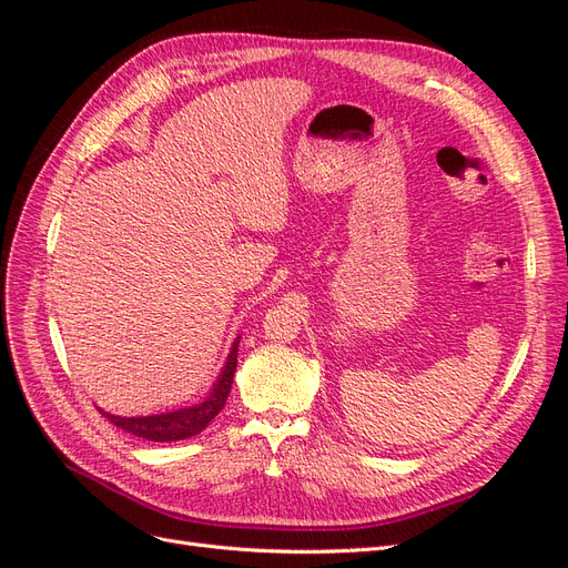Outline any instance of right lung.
<instances>
[{"label": "right lung", "instance_id": "1", "mask_svg": "<svg viewBox=\"0 0 568 568\" xmlns=\"http://www.w3.org/2000/svg\"><path fill=\"white\" fill-rule=\"evenodd\" d=\"M239 338H242V336L234 338L225 365H222L215 384L211 386L209 393H205V398L201 403H194L189 407L159 412V415H146V417H120V415H111V412L101 409V407H99V412L113 426L123 428V432H128L136 438L153 440V443H173V440H184V438H192V436L201 434L203 428L217 417V412L225 407V403H227V395L232 390L234 372H236Z\"/></svg>", "mask_w": 568, "mask_h": 568}]
</instances>
